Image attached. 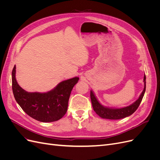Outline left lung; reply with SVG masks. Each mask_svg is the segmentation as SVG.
Listing matches in <instances>:
<instances>
[{"instance_id":"left-lung-1","label":"left lung","mask_w":160,"mask_h":160,"mask_svg":"<svg viewBox=\"0 0 160 160\" xmlns=\"http://www.w3.org/2000/svg\"><path fill=\"white\" fill-rule=\"evenodd\" d=\"M143 81H144V85H145L144 89L142 91V94L140 95L138 99L136 101H135L133 104L130 105L129 106H128V107L123 108H120V109H112V108L103 107V105H101L99 103L98 100L97 99L96 97L93 93V91H91L90 96H91V103L95 112L101 118L108 119H123L124 118L128 117V116L133 114L135 111L137 110L140 103H141L143 97L145 93V91H146V75H144Z\"/></svg>"}]
</instances>
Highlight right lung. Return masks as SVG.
Wrapping results in <instances>:
<instances>
[{
    "label": "right lung",
    "mask_w": 160,
    "mask_h": 160,
    "mask_svg": "<svg viewBox=\"0 0 160 160\" xmlns=\"http://www.w3.org/2000/svg\"><path fill=\"white\" fill-rule=\"evenodd\" d=\"M16 67L12 71V88L18 104L32 118L41 122H52L62 118L67 111L71 92L79 77L61 82L47 93H28L22 89L15 78Z\"/></svg>",
    "instance_id": "1"
}]
</instances>
